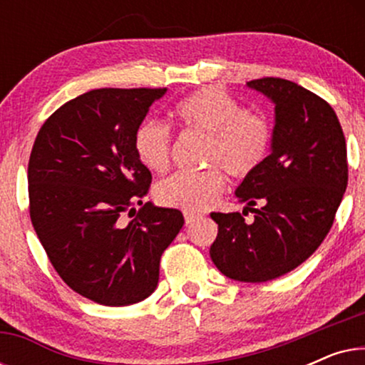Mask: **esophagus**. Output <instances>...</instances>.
<instances>
[{
	"label": "esophagus",
	"instance_id": "obj_1",
	"mask_svg": "<svg viewBox=\"0 0 365 365\" xmlns=\"http://www.w3.org/2000/svg\"><path fill=\"white\" fill-rule=\"evenodd\" d=\"M201 216L199 214H194V212H184V221H186V224H192L196 219H199Z\"/></svg>",
	"mask_w": 365,
	"mask_h": 365
}]
</instances>
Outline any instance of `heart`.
Segmentation results:
<instances>
[{"label":"heart","instance_id":"1","mask_svg":"<svg viewBox=\"0 0 365 365\" xmlns=\"http://www.w3.org/2000/svg\"><path fill=\"white\" fill-rule=\"evenodd\" d=\"M174 114L184 129L207 136L199 173H176L156 186L163 206L199 212L211 207L226 187V174L244 179L256 173L271 153L274 126L267 116L244 111L241 103L219 88H202L179 101ZM173 134L168 124L146 119L134 133V151L144 168L164 173L171 163Z\"/></svg>","mask_w":365,"mask_h":365}]
</instances>
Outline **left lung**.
Instances as JSON below:
<instances>
[{
    "instance_id": "obj_1",
    "label": "left lung",
    "mask_w": 365,
    "mask_h": 365,
    "mask_svg": "<svg viewBox=\"0 0 365 365\" xmlns=\"http://www.w3.org/2000/svg\"><path fill=\"white\" fill-rule=\"evenodd\" d=\"M247 86L276 103L272 153L236 191L254 222L244 212H212L217 237L209 254L226 277L266 282L301 266L331 231L347 187V148L326 99L282 78Z\"/></svg>"
}]
</instances>
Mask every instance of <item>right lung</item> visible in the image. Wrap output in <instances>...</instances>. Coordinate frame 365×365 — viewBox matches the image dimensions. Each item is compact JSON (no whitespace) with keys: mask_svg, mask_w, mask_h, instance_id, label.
Here are the masks:
<instances>
[{"mask_svg":"<svg viewBox=\"0 0 365 365\" xmlns=\"http://www.w3.org/2000/svg\"><path fill=\"white\" fill-rule=\"evenodd\" d=\"M164 93H84L43 123L29 156V217L49 262L74 292L103 306L151 296L163 252L184 224L178 209L143 204L153 176L134 151V133ZM124 215L135 219L126 225Z\"/></svg>","mask_w":365,"mask_h":365,"instance_id":"right-lung-1","label":"right lung"}]
</instances>
